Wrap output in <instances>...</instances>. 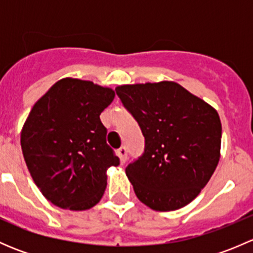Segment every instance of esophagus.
<instances>
[{
	"mask_svg": "<svg viewBox=\"0 0 253 253\" xmlns=\"http://www.w3.org/2000/svg\"><path fill=\"white\" fill-rule=\"evenodd\" d=\"M117 155H119L120 162H121L122 164H124V163H126V160H127V149H126V147L120 148V149L117 150Z\"/></svg>",
	"mask_w": 253,
	"mask_h": 253,
	"instance_id": "esophagus-1",
	"label": "esophagus"
}]
</instances>
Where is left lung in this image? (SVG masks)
<instances>
[{"instance_id": "obj_1", "label": "left lung", "mask_w": 253, "mask_h": 253, "mask_svg": "<svg viewBox=\"0 0 253 253\" xmlns=\"http://www.w3.org/2000/svg\"><path fill=\"white\" fill-rule=\"evenodd\" d=\"M116 93L145 138L144 154L126 168L137 198L158 211L187 206L220 159L218 111L172 81L124 84Z\"/></svg>"}]
</instances>
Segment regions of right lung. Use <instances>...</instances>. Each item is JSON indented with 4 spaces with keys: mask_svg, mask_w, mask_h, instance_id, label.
Here are the masks:
<instances>
[{
    "mask_svg": "<svg viewBox=\"0 0 253 253\" xmlns=\"http://www.w3.org/2000/svg\"><path fill=\"white\" fill-rule=\"evenodd\" d=\"M115 90L91 81L62 78L34 104L20 132V145L35 185L52 205L86 211L105 192L119 158L106 144L100 114Z\"/></svg>",
    "mask_w": 253,
    "mask_h": 253,
    "instance_id": "obj_1",
    "label": "right lung"
}]
</instances>
